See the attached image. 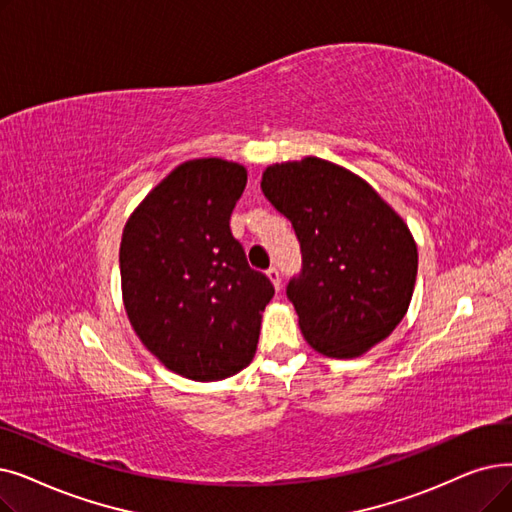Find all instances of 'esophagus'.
I'll use <instances>...</instances> for the list:
<instances>
[{"label": "esophagus", "instance_id": "1", "mask_svg": "<svg viewBox=\"0 0 512 512\" xmlns=\"http://www.w3.org/2000/svg\"><path fill=\"white\" fill-rule=\"evenodd\" d=\"M265 274H268V278L272 280V284H274L276 291H280V286H282V278H280V272H278L276 268H270V270L265 272Z\"/></svg>", "mask_w": 512, "mask_h": 512}]
</instances>
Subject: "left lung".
Here are the masks:
<instances>
[{"instance_id":"obj_1","label":"left lung","mask_w":512,"mask_h":512,"mask_svg":"<svg viewBox=\"0 0 512 512\" xmlns=\"http://www.w3.org/2000/svg\"><path fill=\"white\" fill-rule=\"evenodd\" d=\"M265 198L293 224L301 272L286 284L307 343L355 358L406 316L418 270L414 238L362 177L307 157L265 169Z\"/></svg>"}]
</instances>
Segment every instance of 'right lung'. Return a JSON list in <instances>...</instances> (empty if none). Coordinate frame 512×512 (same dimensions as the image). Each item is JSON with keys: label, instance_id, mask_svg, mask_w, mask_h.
<instances>
[{"label": "right lung", "instance_id": "obj_1", "mask_svg": "<svg viewBox=\"0 0 512 512\" xmlns=\"http://www.w3.org/2000/svg\"><path fill=\"white\" fill-rule=\"evenodd\" d=\"M247 169L196 159L173 169L133 211L119 263L129 322L173 372L221 381L249 366L274 297L232 236Z\"/></svg>", "mask_w": 512, "mask_h": 512}]
</instances>
